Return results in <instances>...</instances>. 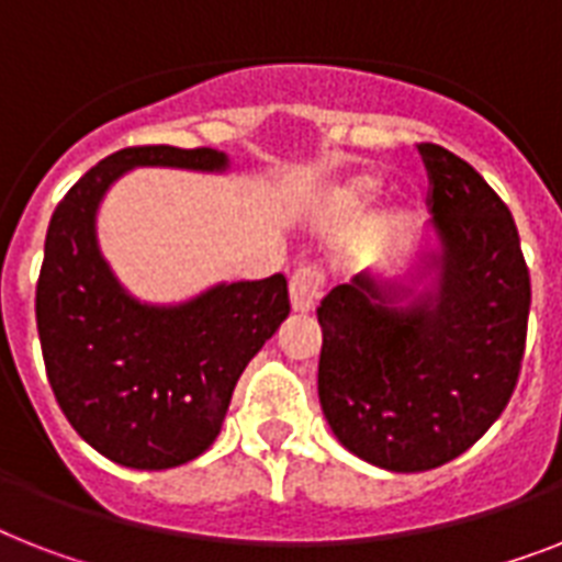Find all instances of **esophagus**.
I'll return each instance as SVG.
<instances>
[{"mask_svg": "<svg viewBox=\"0 0 562 562\" xmlns=\"http://www.w3.org/2000/svg\"><path fill=\"white\" fill-rule=\"evenodd\" d=\"M323 294V271L321 268H296L291 277V308L296 314L314 312V305Z\"/></svg>", "mask_w": 562, "mask_h": 562, "instance_id": "obj_1", "label": "esophagus"}]
</instances>
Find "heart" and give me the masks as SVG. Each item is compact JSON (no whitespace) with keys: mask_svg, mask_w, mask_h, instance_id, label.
<instances>
[{"mask_svg":"<svg viewBox=\"0 0 562 562\" xmlns=\"http://www.w3.org/2000/svg\"><path fill=\"white\" fill-rule=\"evenodd\" d=\"M381 195V181L375 176H352L337 181L326 190L321 202V213L326 218H346L355 213H363L378 202Z\"/></svg>","mask_w":562,"mask_h":562,"instance_id":"1","label":"heart"}]
</instances>
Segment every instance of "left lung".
I'll return each mask as SVG.
<instances>
[{"mask_svg": "<svg viewBox=\"0 0 562 562\" xmlns=\"http://www.w3.org/2000/svg\"><path fill=\"white\" fill-rule=\"evenodd\" d=\"M432 218L395 271L321 300L317 395L337 441L392 473L462 456L508 407L531 280L514 216L459 155L422 144Z\"/></svg>", "mask_w": 562, "mask_h": 562, "instance_id": "obj_1", "label": "left lung"}]
</instances>
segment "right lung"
<instances>
[{
    "label": "right lung",
    "instance_id": "right-lung-1",
    "mask_svg": "<svg viewBox=\"0 0 562 562\" xmlns=\"http://www.w3.org/2000/svg\"><path fill=\"white\" fill-rule=\"evenodd\" d=\"M138 167L231 170L210 147H130L57 204L36 282V328L54 398L98 453L135 471L193 462L216 441L250 358L289 317V282H216L181 303L132 294L98 239L106 193Z\"/></svg>",
    "mask_w": 562,
    "mask_h": 562
}]
</instances>
